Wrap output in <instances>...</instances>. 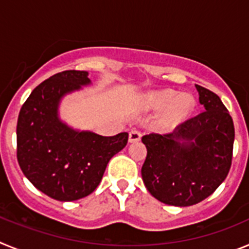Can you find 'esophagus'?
<instances>
[{
    "label": "esophagus",
    "mask_w": 249,
    "mask_h": 249,
    "mask_svg": "<svg viewBox=\"0 0 249 249\" xmlns=\"http://www.w3.org/2000/svg\"><path fill=\"white\" fill-rule=\"evenodd\" d=\"M141 137H142V133H141L140 131H137V129H132V131L129 132L128 140L131 143H133V142H138V141L141 140Z\"/></svg>",
    "instance_id": "34e87169"
}]
</instances>
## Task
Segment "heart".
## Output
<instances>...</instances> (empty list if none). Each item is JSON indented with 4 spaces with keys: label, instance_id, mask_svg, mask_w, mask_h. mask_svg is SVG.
<instances>
[{
    "label": "heart",
    "instance_id": "1",
    "mask_svg": "<svg viewBox=\"0 0 249 249\" xmlns=\"http://www.w3.org/2000/svg\"><path fill=\"white\" fill-rule=\"evenodd\" d=\"M149 109H163L158 120V126L162 129H172L181 124L191 114L195 101L190 94H179L173 89H162L149 93L144 100Z\"/></svg>",
    "mask_w": 249,
    "mask_h": 249
}]
</instances>
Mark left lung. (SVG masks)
I'll return each instance as SVG.
<instances>
[{
	"mask_svg": "<svg viewBox=\"0 0 249 249\" xmlns=\"http://www.w3.org/2000/svg\"><path fill=\"white\" fill-rule=\"evenodd\" d=\"M204 111L172 133L142 137L147 157L142 179L155 198L169 206H193L212 195L232 164L234 126L221 98L196 85Z\"/></svg>",
	"mask_w": 249,
	"mask_h": 249,
	"instance_id": "1",
	"label": "left lung"
}]
</instances>
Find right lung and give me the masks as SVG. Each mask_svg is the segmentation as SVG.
<instances>
[{
	"label": "right lung",
	"instance_id": "obj_1",
	"mask_svg": "<svg viewBox=\"0 0 249 249\" xmlns=\"http://www.w3.org/2000/svg\"><path fill=\"white\" fill-rule=\"evenodd\" d=\"M91 83L89 72L63 71L39 83L22 106L17 121V160L37 190L61 202L91 195L107 163L126 147L128 133L105 137L76 131L59 120L67 93Z\"/></svg>",
	"mask_w": 249,
	"mask_h": 249
}]
</instances>
